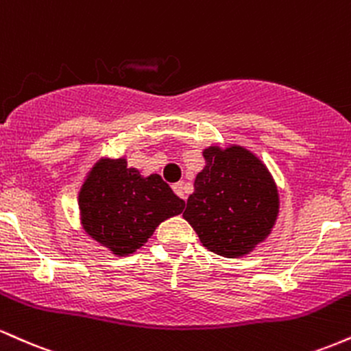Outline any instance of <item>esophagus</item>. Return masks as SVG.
<instances>
[{
	"label": "esophagus",
	"instance_id": "obj_1",
	"mask_svg": "<svg viewBox=\"0 0 351 351\" xmlns=\"http://www.w3.org/2000/svg\"><path fill=\"white\" fill-rule=\"evenodd\" d=\"M171 188H173V191H175L176 195H178L181 199L186 198V196H184V191H183V183H181V181H178V183H173V184H171Z\"/></svg>",
	"mask_w": 351,
	"mask_h": 351
}]
</instances>
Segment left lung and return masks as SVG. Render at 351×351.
I'll use <instances>...</instances> for the list:
<instances>
[{"instance_id": "1", "label": "left lung", "mask_w": 351, "mask_h": 351, "mask_svg": "<svg viewBox=\"0 0 351 351\" xmlns=\"http://www.w3.org/2000/svg\"><path fill=\"white\" fill-rule=\"evenodd\" d=\"M203 155L206 167L196 176L183 217L211 252L245 256L276 223V184L263 162L243 147H209Z\"/></svg>"}]
</instances>
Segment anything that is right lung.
<instances>
[{
    "mask_svg": "<svg viewBox=\"0 0 351 351\" xmlns=\"http://www.w3.org/2000/svg\"><path fill=\"white\" fill-rule=\"evenodd\" d=\"M84 229L117 256L142 247L156 226L180 215L184 201L160 175L143 178L125 158L95 163L79 193Z\"/></svg>",
    "mask_w": 351,
    "mask_h": 351,
    "instance_id": "right-lung-1",
    "label": "right lung"
}]
</instances>
